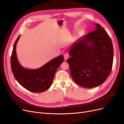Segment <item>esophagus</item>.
<instances>
[{"instance_id": "34e87169", "label": "esophagus", "mask_w": 124, "mask_h": 124, "mask_svg": "<svg viewBox=\"0 0 124 124\" xmlns=\"http://www.w3.org/2000/svg\"><path fill=\"white\" fill-rule=\"evenodd\" d=\"M69 57V54L68 53H66L64 54V58L65 60H67Z\"/></svg>"}]
</instances>
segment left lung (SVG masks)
<instances>
[{
	"label": "left lung",
	"instance_id": "8db88e82",
	"mask_svg": "<svg viewBox=\"0 0 124 124\" xmlns=\"http://www.w3.org/2000/svg\"><path fill=\"white\" fill-rule=\"evenodd\" d=\"M73 44L69 50L71 58L67 60L71 76L83 87L98 86L111 72L114 49L111 39L101 25Z\"/></svg>",
	"mask_w": 124,
	"mask_h": 124
}]
</instances>
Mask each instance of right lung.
<instances>
[{
	"label": "right lung",
	"instance_id": "right-lung-1",
	"mask_svg": "<svg viewBox=\"0 0 124 124\" xmlns=\"http://www.w3.org/2000/svg\"><path fill=\"white\" fill-rule=\"evenodd\" d=\"M20 37L21 35L18 37L14 44L10 58L13 74L17 81L26 89L33 93L43 92L50 87L58 68L64 61L63 56L54 58L38 69L24 68L19 63L16 53V46Z\"/></svg>",
	"mask_w": 124,
	"mask_h": 124
}]
</instances>
